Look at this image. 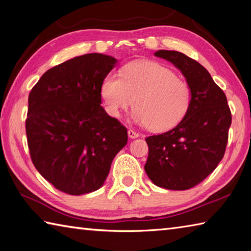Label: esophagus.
I'll return each instance as SVG.
<instances>
[{
  "mask_svg": "<svg viewBox=\"0 0 251 251\" xmlns=\"http://www.w3.org/2000/svg\"><path fill=\"white\" fill-rule=\"evenodd\" d=\"M127 134H128V137L129 138H137V137H139V134L137 133V131H135L133 129H128V131H127Z\"/></svg>",
  "mask_w": 251,
  "mask_h": 251,
  "instance_id": "34e87169",
  "label": "esophagus"
}]
</instances>
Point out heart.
I'll return each instance as SVG.
<instances>
[{"label":"heart","mask_w":251,"mask_h":251,"mask_svg":"<svg viewBox=\"0 0 251 251\" xmlns=\"http://www.w3.org/2000/svg\"><path fill=\"white\" fill-rule=\"evenodd\" d=\"M100 99L110 116L120 117L133 105L131 118L152 131H166L184 120L192 105V90L167 66L138 61L127 64L121 76L109 73L100 83Z\"/></svg>","instance_id":"1"}]
</instances>
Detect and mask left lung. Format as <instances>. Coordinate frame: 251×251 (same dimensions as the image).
<instances>
[{"instance_id":"1","label":"left lung","mask_w":251,"mask_h":251,"mask_svg":"<svg viewBox=\"0 0 251 251\" xmlns=\"http://www.w3.org/2000/svg\"><path fill=\"white\" fill-rule=\"evenodd\" d=\"M155 56L173 63L192 90V105L179 124L146 138L145 172L156 186L186 190L198 185L223 159L231 125L227 97L195 59L177 50H159Z\"/></svg>"}]
</instances>
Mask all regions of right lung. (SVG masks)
I'll list each match as a JSON object with an SVG mask.
<instances>
[{
    "label": "right lung",
    "mask_w": 251,
    "mask_h": 251,
    "mask_svg": "<svg viewBox=\"0 0 251 251\" xmlns=\"http://www.w3.org/2000/svg\"><path fill=\"white\" fill-rule=\"evenodd\" d=\"M116 62L100 53L71 58L45 72L29 93V155L63 193L78 196L100 188L127 144L126 127L100 106V83Z\"/></svg>",
    "instance_id": "add662e5"
}]
</instances>
